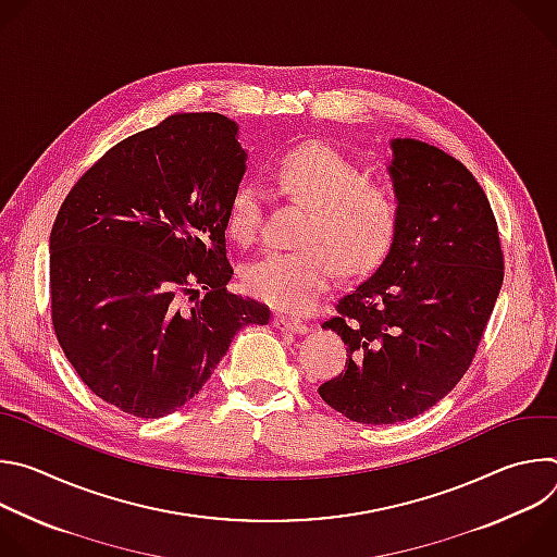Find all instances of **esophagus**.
<instances>
[{"label": "esophagus", "instance_id": "1", "mask_svg": "<svg viewBox=\"0 0 557 557\" xmlns=\"http://www.w3.org/2000/svg\"><path fill=\"white\" fill-rule=\"evenodd\" d=\"M273 326L280 329V331H288V333H295V335H304L308 331V326L299 320H295V317H286V314H275L273 317Z\"/></svg>", "mask_w": 557, "mask_h": 557}]
</instances>
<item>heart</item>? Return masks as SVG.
<instances>
[{
  "label": "heart",
  "instance_id": "heart-1",
  "mask_svg": "<svg viewBox=\"0 0 557 557\" xmlns=\"http://www.w3.org/2000/svg\"><path fill=\"white\" fill-rule=\"evenodd\" d=\"M284 196L306 207L297 231V249L271 251L245 271L247 288L284 312L310 310L339 273H368L387 256L399 202L366 170L326 145L290 151L275 170ZM262 226V196L256 187H237L226 213L235 243L251 245Z\"/></svg>",
  "mask_w": 557,
  "mask_h": 557
}]
</instances>
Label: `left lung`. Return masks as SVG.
Listing matches in <instances>:
<instances>
[{"label": "left lung", "mask_w": 557, "mask_h": 557, "mask_svg": "<svg viewBox=\"0 0 557 557\" xmlns=\"http://www.w3.org/2000/svg\"><path fill=\"white\" fill-rule=\"evenodd\" d=\"M389 149L396 237L381 267L322 324L350 359L320 396L366 425L414 419L454 389L505 277L496 218L471 172L423 140L392 138Z\"/></svg>", "instance_id": "1"}]
</instances>
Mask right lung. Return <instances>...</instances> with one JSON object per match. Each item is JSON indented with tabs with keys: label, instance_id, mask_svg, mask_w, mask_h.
Segmentation results:
<instances>
[{
	"label": "right lung",
	"instance_id": "add662e5",
	"mask_svg": "<svg viewBox=\"0 0 557 557\" xmlns=\"http://www.w3.org/2000/svg\"><path fill=\"white\" fill-rule=\"evenodd\" d=\"M245 172L235 121L174 114L114 145L63 200L50 233L52 326L106 404L172 414L237 331L269 324L264 304L226 290V213Z\"/></svg>",
	"mask_w": 557,
	"mask_h": 557
}]
</instances>
